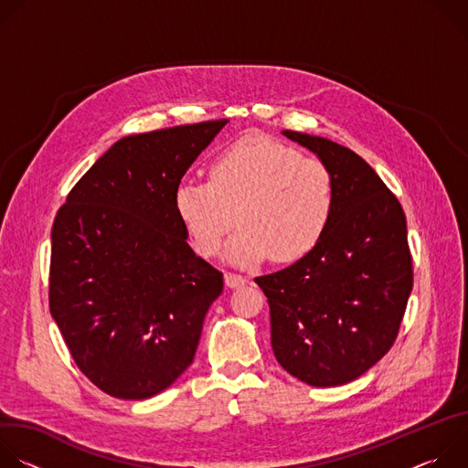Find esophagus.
<instances>
[{
    "mask_svg": "<svg viewBox=\"0 0 468 468\" xmlns=\"http://www.w3.org/2000/svg\"><path fill=\"white\" fill-rule=\"evenodd\" d=\"M248 283V280L244 276H239V274H226V285L229 289H240Z\"/></svg>",
    "mask_w": 468,
    "mask_h": 468,
    "instance_id": "esophagus-1",
    "label": "esophagus"
}]
</instances>
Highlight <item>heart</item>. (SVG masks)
<instances>
[{
  "mask_svg": "<svg viewBox=\"0 0 468 468\" xmlns=\"http://www.w3.org/2000/svg\"><path fill=\"white\" fill-rule=\"evenodd\" d=\"M335 179L325 163L266 137L218 154L209 181L185 179L174 192L179 220L207 257L228 244V262L251 269L266 257L294 261L314 248L335 209Z\"/></svg>",
  "mask_w": 468,
  "mask_h": 468,
  "instance_id": "heart-1",
  "label": "heart"
}]
</instances>
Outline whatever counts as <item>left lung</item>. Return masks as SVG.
Returning a JSON list of instances; mask_svg holds the SVG:
<instances>
[{"mask_svg":"<svg viewBox=\"0 0 468 468\" xmlns=\"http://www.w3.org/2000/svg\"><path fill=\"white\" fill-rule=\"evenodd\" d=\"M282 133L327 165L335 209L311 251L255 283L269 298L278 363L307 385L337 387L374 367L398 335L413 289L406 215L352 150Z\"/></svg>","mask_w":468,"mask_h":468,"instance_id":"8db88e82","label":"left lung"}]
</instances>
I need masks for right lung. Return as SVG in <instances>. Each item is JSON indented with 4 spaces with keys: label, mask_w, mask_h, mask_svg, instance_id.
<instances>
[{
    "label": "right lung",
    "mask_w": 468,
    "mask_h": 468,
    "mask_svg": "<svg viewBox=\"0 0 468 468\" xmlns=\"http://www.w3.org/2000/svg\"><path fill=\"white\" fill-rule=\"evenodd\" d=\"M228 120L114 143L70 190L51 229L49 311L80 370L144 399L192 363L224 280L188 246L174 192Z\"/></svg>",
    "instance_id": "add662e5"
}]
</instances>
